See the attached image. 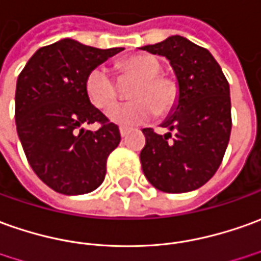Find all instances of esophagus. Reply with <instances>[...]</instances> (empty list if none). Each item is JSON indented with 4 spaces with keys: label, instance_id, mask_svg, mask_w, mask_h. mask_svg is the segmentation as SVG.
<instances>
[{
    "label": "esophagus",
    "instance_id": "1",
    "mask_svg": "<svg viewBox=\"0 0 261 261\" xmlns=\"http://www.w3.org/2000/svg\"><path fill=\"white\" fill-rule=\"evenodd\" d=\"M129 132H130V129H129V127H125V126L119 127V134H120V136H122V138H123V136H126Z\"/></svg>",
    "mask_w": 261,
    "mask_h": 261
}]
</instances>
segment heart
Returning <instances> with one entry per match:
<instances>
[{
    "label": "heart",
    "mask_w": 261,
    "mask_h": 261,
    "mask_svg": "<svg viewBox=\"0 0 261 261\" xmlns=\"http://www.w3.org/2000/svg\"><path fill=\"white\" fill-rule=\"evenodd\" d=\"M118 72L125 78L136 79L130 89V102L111 105L116 99V86L103 68H95L86 76L85 91L93 107L105 109L107 118L118 125H136L150 119L154 113L165 115L175 107L179 86L173 78L161 72L159 61L152 55H132L116 64Z\"/></svg>",
    "instance_id": "obj_1"
}]
</instances>
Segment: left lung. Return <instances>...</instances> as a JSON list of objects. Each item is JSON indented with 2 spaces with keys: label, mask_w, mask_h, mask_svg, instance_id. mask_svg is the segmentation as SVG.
Wrapping results in <instances>:
<instances>
[{
  "label": "left lung",
  "mask_w": 261,
  "mask_h": 261,
  "mask_svg": "<svg viewBox=\"0 0 261 261\" xmlns=\"http://www.w3.org/2000/svg\"><path fill=\"white\" fill-rule=\"evenodd\" d=\"M139 49L168 59L176 75L179 96L158 135L142 132V170L152 186L166 193L196 190L222 163L231 130V103L227 79L206 48L188 38L172 35Z\"/></svg>",
  "instance_id": "8db88e82"
}]
</instances>
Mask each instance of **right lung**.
<instances>
[{"instance_id":"add662e5","label":"right lung","mask_w":261,"mask_h":261,"mask_svg":"<svg viewBox=\"0 0 261 261\" xmlns=\"http://www.w3.org/2000/svg\"><path fill=\"white\" fill-rule=\"evenodd\" d=\"M123 48L99 49L65 38L39 48L17 79V134L32 170L62 195L99 188L119 127L91 103L86 76ZM99 121L92 133L83 127Z\"/></svg>"}]
</instances>
